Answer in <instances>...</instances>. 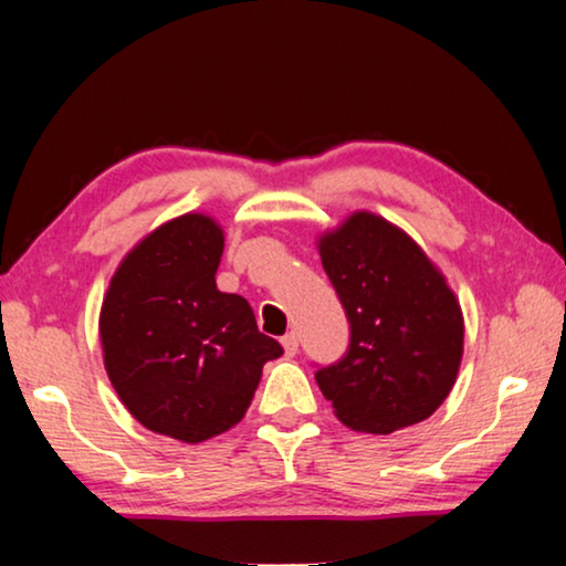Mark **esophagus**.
<instances>
[{"mask_svg": "<svg viewBox=\"0 0 566 566\" xmlns=\"http://www.w3.org/2000/svg\"><path fill=\"white\" fill-rule=\"evenodd\" d=\"M281 343H283V350H285V355H289V358H293V355L298 353V337L293 335V332H289V335L281 339Z\"/></svg>", "mask_w": 566, "mask_h": 566, "instance_id": "34e87169", "label": "esophagus"}]
</instances>
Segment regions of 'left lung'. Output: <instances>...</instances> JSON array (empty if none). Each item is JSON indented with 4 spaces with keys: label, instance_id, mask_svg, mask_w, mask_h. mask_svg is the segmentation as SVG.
<instances>
[{
    "label": "left lung",
    "instance_id": "1",
    "mask_svg": "<svg viewBox=\"0 0 566 566\" xmlns=\"http://www.w3.org/2000/svg\"><path fill=\"white\" fill-rule=\"evenodd\" d=\"M350 347L316 370L324 399L355 432L389 436L436 412L463 358L459 298L420 244L384 216L355 211L316 239Z\"/></svg>",
    "mask_w": 566,
    "mask_h": 566
}]
</instances>
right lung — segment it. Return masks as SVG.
Segmentation results:
<instances>
[{
  "mask_svg": "<svg viewBox=\"0 0 566 566\" xmlns=\"http://www.w3.org/2000/svg\"><path fill=\"white\" fill-rule=\"evenodd\" d=\"M221 254L211 216L169 219L120 260L99 308L105 370L123 407L182 443L234 428L262 366L283 355L242 296L216 289Z\"/></svg>",
  "mask_w": 566,
  "mask_h": 566,
  "instance_id": "1",
  "label": "right lung"
}]
</instances>
